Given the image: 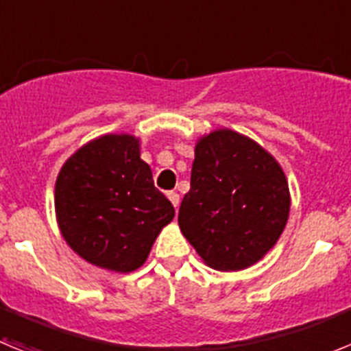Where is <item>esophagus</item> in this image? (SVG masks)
Wrapping results in <instances>:
<instances>
[{"label": "esophagus", "mask_w": 351, "mask_h": 351, "mask_svg": "<svg viewBox=\"0 0 351 351\" xmlns=\"http://www.w3.org/2000/svg\"><path fill=\"white\" fill-rule=\"evenodd\" d=\"M169 198H170V202H172V206L176 207V209H178L179 202H181V198H179V193H176V191H170Z\"/></svg>", "instance_id": "34e87169"}]
</instances>
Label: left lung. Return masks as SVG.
Masks as SVG:
<instances>
[{
  "label": "left lung",
  "mask_w": 351,
  "mask_h": 351,
  "mask_svg": "<svg viewBox=\"0 0 351 351\" xmlns=\"http://www.w3.org/2000/svg\"><path fill=\"white\" fill-rule=\"evenodd\" d=\"M288 213L287 178L265 149L232 130L200 138L179 226L209 267L241 271L258 262L283 234Z\"/></svg>",
  "instance_id": "left-lung-1"
}]
</instances>
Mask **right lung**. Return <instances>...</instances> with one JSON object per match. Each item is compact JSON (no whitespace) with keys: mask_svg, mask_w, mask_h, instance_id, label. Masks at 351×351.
<instances>
[{"mask_svg":"<svg viewBox=\"0 0 351 351\" xmlns=\"http://www.w3.org/2000/svg\"><path fill=\"white\" fill-rule=\"evenodd\" d=\"M132 135H104L80 147L56 181V216L64 241L93 265L132 272L173 219Z\"/></svg>","mask_w":351,"mask_h":351,"instance_id":"obj_1","label":"right lung"}]
</instances>
